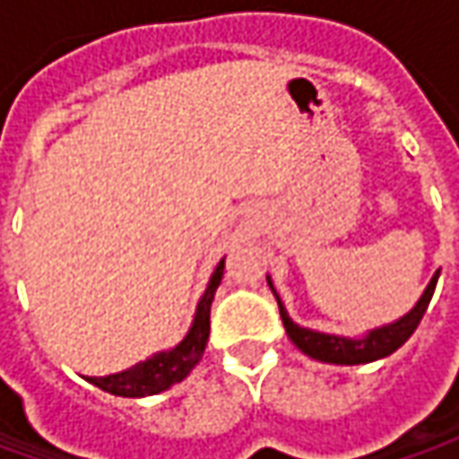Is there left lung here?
Returning <instances> with one entry per match:
<instances>
[{
  "instance_id": "obj_1",
  "label": "left lung",
  "mask_w": 459,
  "mask_h": 459,
  "mask_svg": "<svg viewBox=\"0 0 459 459\" xmlns=\"http://www.w3.org/2000/svg\"><path fill=\"white\" fill-rule=\"evenodd\" d=\"M437 278H439V273L432 275L429 286L424 289L421 299L416 301V307L409 314H403L401 319L391 322V325L370 329L365 337L325 334V332H314V329H307V326H299L289 316V311L283 307L281 296L275 293L271 278H268V286L275 293V301H278V308H281V319H283V326H286V334L291 337V342L304 355H308V358H314V360L319 362H332V365H362V362L380 360V358L396 352L398 347L414 334V329L419 326L424 311H427L429 301H432V293L437 289Z\"/></svg>"
}]
</instances>
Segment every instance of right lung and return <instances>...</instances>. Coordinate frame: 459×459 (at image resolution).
Returning a JSON list of instances; mask_svg holds the SVG:
<instances>
[{
	"mask_svg": "<svg viewBox=\"0 0 459 459\" xmlns=\"http://www.w3.org/2000/svg\"><path fill=\"white\" fill-rule=\"evenodd\" d=\"M221 275H224V260H220V265L214 268V273L209 278V286H206V291L199 299V307H196L194 325L188 329V334L173 350L155 352L148 360L137 362V365L122 370V373H115V376L86 380L94 383L101 391L112 394V396L125 398L152 396V394L168 391L173 383H181L199 365L204 350H206V340H209V311H212V301H214L217 286L221 283Z\"/></svg>",
	"mask_w": 459,
	"mask_h": 459,
	"instance_id": "right-lung-1",
	"label": "right lung"
}]
</instances>
